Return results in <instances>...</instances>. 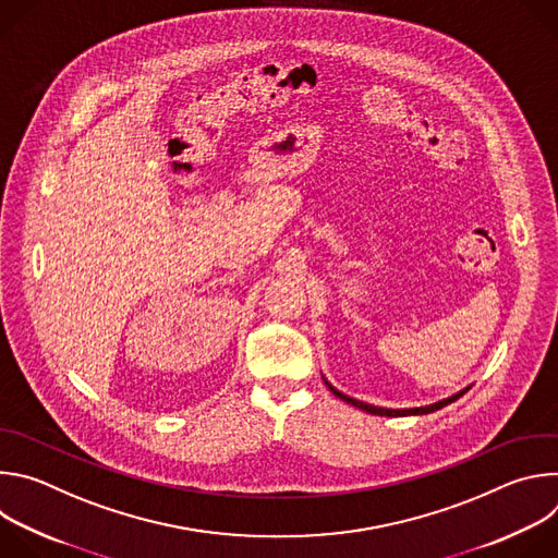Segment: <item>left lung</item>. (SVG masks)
I'll use <instances>...</instances> for the list:
<instances>
[{
	"mask_svg": "<svg viewBox=\"0 0 558 558\" xmlns=\"http://www.w3.org/2000/svg\"><path fill=\"white\" fill-rule=\"evenodd\" d=\"M325 384L329 386V390H331L336 397H340L342 402H347V404H351V407H355V409H360V411H366V413H371V415H386V417H400V415H426V413H435V411H439V409H444V407L452 404L454 400H459V397L470 388V386H468V388H463V390H459V392H454V395L446 397V400H439V402L428 404V407H417V409H379V407H373V404L360 402V400H355V397H349V395L340 392V390H338L336 386H331L327 379H325Z\"/></svg>",
	"mask_w": 558,
	"mask_h": 558,
	"instance_id": "obj_1",
	"label": "left lung"
}]
</instances>
